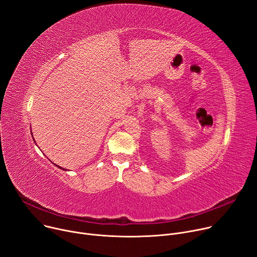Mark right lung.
<instances>
[{"label":"right lung","mask_w":257,"mask_h":257,"mask_svg":"<svg viewBox=\"0 0 257 257\" xmlns=\"http://www.w3.org/2000/svg\"><path fill=\"white\" fill-rule=\"evenodd\" d=\"M33 138H34V137H33ZM34 141H35V139H34ZM35 143H36V142H35ZM56 166H57V165H56ZM57 167H58V168H60V169H62V170H63V168H61V167H60V166H57Z\"/></svg>","instance_id":"add662e5"}]
</instances>
